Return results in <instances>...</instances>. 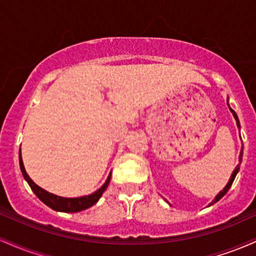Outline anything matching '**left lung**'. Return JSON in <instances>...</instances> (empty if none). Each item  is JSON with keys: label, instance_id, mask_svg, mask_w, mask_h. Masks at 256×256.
<instances>
[{"label": "left lung", "instance_id": "obj_1", "mask_svg": "<svg viewBox=\"0 0 256 256\" xmlns=\"http://www.w3.org/2000/svg\"><path fill=\"white\" fill-rule=\"evenodd\" d=\"M228 108H230V110H231V113H232V116H234V120H236V124H237V128H238V130L240 128V120H238V116H237V114L234 113V110H232V108L230 107V106H228ZM242 156H243V146H242V148H240V158H238V161H240V164L236 166V168L234 170V172H232V174H231V177H230V179H228V184L225 185V188L224 189L222 190V192H219V194L218 195L216 196V198H214V200L212 202H210V204L208 206H212V204H216V202L219 201L220 198H222V196L225 195L226 192H228V189H230L231 188V185H232V183H234V178H236V176H237V173H238V171H240V162H242Z\"/></svg>", "mask_w": 256, "mask_h": 256}]
</instances>
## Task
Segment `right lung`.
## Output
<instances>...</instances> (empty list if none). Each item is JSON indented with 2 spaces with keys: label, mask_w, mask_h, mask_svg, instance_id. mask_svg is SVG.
<instances>
[{
  "label": "right lung",
  "mask_w": 256,
  "mask_h": 256,
  "mask_svg": "<svg viewBox=\"0 0 256 256\" xmlns=\"http://www.w3.org/2000/svg\"><path fill=\"white\" fill-rule=\"evenodd\" d=\"M19 165L25 180L28 182V185H30L32 192L36 194L37 198H40L44 204L50 207L52 210H56V212H64V213L80 212V210H86V208H89L91 206L95 204L96 202L101 198L102 194H104L106 192V189L108 188V184H110V174H112L110 172V174H108L107 179H106L104 185H102L100 189L96 190L95 192L90 194V195L80 196V198H62V196L54 195V194L48 192L46 190L42 189V188L38 186V185L34 183L30 177H28V174L26 173V170L24 167V162H22V152L20 150H19Z\"/></svg>",
  "instance_id": "right-lung-1"
}]
</instances>
